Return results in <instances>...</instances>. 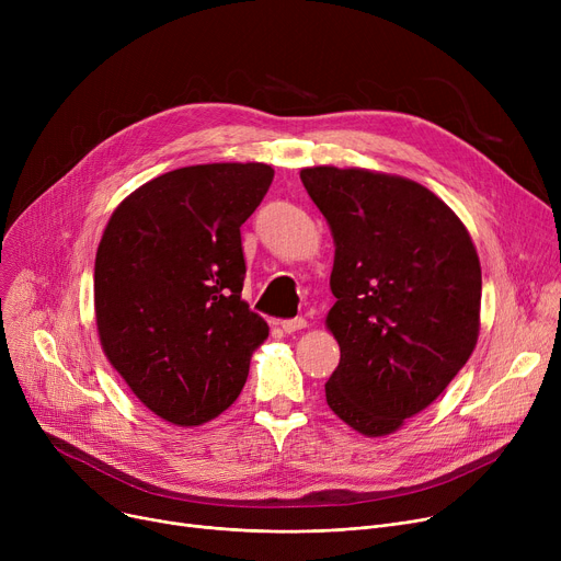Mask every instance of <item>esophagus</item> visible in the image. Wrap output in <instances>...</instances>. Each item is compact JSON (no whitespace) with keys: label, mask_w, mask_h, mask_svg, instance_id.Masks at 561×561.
<instances>
[{"label":"esophagus","mask_w":561,"mask_h":561,"mask_svg":"<svg viewBox=\"0 0 561 561\" xmlns=\"http://www.w3.org/2000/svg\"><path fill=\"white\" fill-rule=\"evenodd\" d=\"M307 328V320L305 318H293V320H282V330L286 334H293V332H300Z\"/></svg>","instance_id":"34e87169"}]
</instances>
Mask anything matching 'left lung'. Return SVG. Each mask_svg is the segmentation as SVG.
Returning <instances> with one entry per match:
<instances>
[{"label": "left lung", "instance_id": "obj_1", "mask_svg": "<svg viewBox=\"0 0 561 561\" xmlns=\"http://www.w3.org/2000/svg\"><path fill=\"white\" fill-rule=\"evenodd\" d=\"M300 180L334 239L325 325L341 362L325 385L334 414L387 436L430 407L473 355L482 268L450 206L407 176L313 165Z\"/></svg>", "mask_w": 561, "mask_h": 561}]
</instances>
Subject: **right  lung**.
<instances>
[{
    "mask_svg": "<svg viewBox=\"0 0 561 561\" xmlns=\"http://www.w3.org/2000/svg\"><path fill=\"white\" fill-rule=\"evenodd\" d=\"M265 163L154 176L111 214L95 256V322L108 364L165 423L197 427L245 387L268 322L241 300V225L268 193Z\"/></svg>",
    "mask_w": 561,
    "mask_h": 561,
    "instance_id": "right-lung-1",
    "label": "right lung"
}]
</instances>
